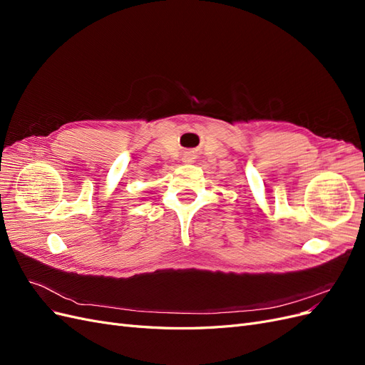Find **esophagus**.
<instances>
[{
	"label": "esophagus",
	"mask_w": 365,
	"mask_h": 365,
	"mask_svg": "<svg viewBox=\"0 0 365 365\" xmlns=\"http://www.w3.org/2000/svg\"><path fill=\"white\" fill-rule=\"evenodd\" d=\"M185 160H187V161H189V160H190V158H185Z\"/></svg>",
	"instance_id": "esophagus-1"
}]
</instances>
